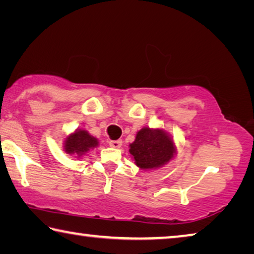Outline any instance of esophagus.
I'll return each instance as SVG.
<instances>
[{
	"instance_id": "1",
	"label": "esophagus",
	"mask_w": 254,
	"mask_h": 254,
	"mask_svg": "<svg viewBox=\"0 0 254 254\" xmlns=\"http://www.w3.org/2000/svg\"><path fill=\"white\" fill-rule=\"evenodd\" d=\"M109 144H110V147H112V148H120L122 145V140L121 139H119V140H111L110 142H109Z\"/></svg>"
}]
</instances>
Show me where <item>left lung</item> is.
<instances>
[{
	"instance_id": "obj_1",
	"label": "left lung",
	"mask_w": 254,
	"mask_h": 254,
	"mask_svg": "<svg viewBox=\"0 0 254 254\" xmlns=\"http://www.w3.org/2000/svg\"><path fill=\"white\" fill-rule=\"evenodd\" d=\"M128 147V152L141 170L160 168L173 160L177 152L173 137L160 127H142Z\"/></svg>"
}]
</instances>
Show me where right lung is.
<instances>
[{
    "label": "right lung",
    "instance_id": "1",
    "mask_svg": "<svg viewBox=\"0 0 254 254\" xmlns=\"http://www.w3.org/2000/svg\"><path fill=\"white\" fill-rule=\"evenodd\" d=\"M98 140L95 136L91 135L88 131L84 128H76V130L68 134L64 141V151L74 156L81 158L87 153L89 150L98 147Z\"/></svg>",
    "mask_w": 254,
    "mask_h": 254
}]
</instances>
